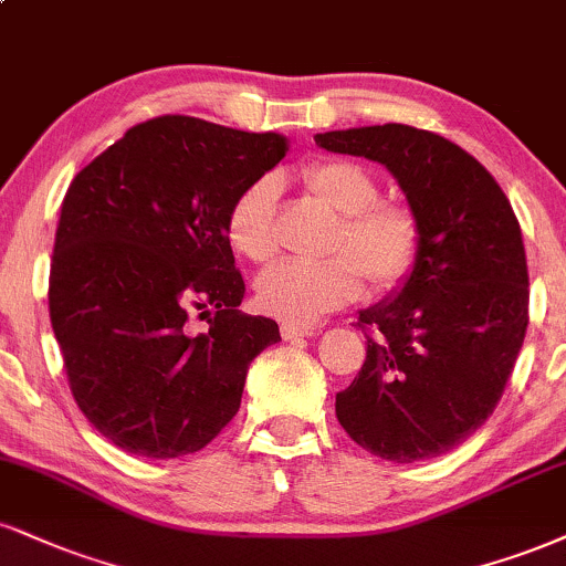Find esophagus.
I'll return each mask as SVG.
<instances>
[{"mask_svg":"<svg viewBox=\"0 0 566 566\" xmlns=\"http://www.w3.org/2000/svg\"><path fill=\"white\" fill-rule=\"evenodd\" d=\"M279 332H282L284 339H303V337L316 335V332H313V326H297V324H287V322L279 326Z\"/></svg>","mask_w":566,"mask_h":566,"instance_id":"esophagus-1","label":"esophagus"}]
</instances>
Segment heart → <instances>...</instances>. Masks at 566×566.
Wrapping results in <instances>:
<instances>
[{
    "label": "heart",
    "instance_id": "heart-1",
    "mask_svg": "<svg viewBox=\"0 0 566 566\" xmlns=\"http://www.w3.org/2000/svg\"><path fill=\"white\" fill-rule=\"evenodd\" d=\"M303 187L313 200L339 216L326 261H282L255 282L258 305L287 324H316L364 292H390L411 276L421 253V229L411 208L377 202L379 187L364 168L348 160L313 163L303 171ZM279 184L255 179L231 200L227 240L237 255L253 263L276 253Z\"/></svg>",
    "mask_w": 566,
    "mask_h": 566
}]
</instances>
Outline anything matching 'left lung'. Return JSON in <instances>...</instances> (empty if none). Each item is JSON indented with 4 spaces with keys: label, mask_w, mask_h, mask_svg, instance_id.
<instances>
[{
    "label": "left lung",
    "mask_w": 566,
    "mask_h": 566,
    "mask_svg": "<svg viewBox=\"0 0 566 566\" xmlns=\"http://www.w3.org/2000/svg\"><path fill=\"white\" fill-rule=\"evenodd\" d=\"M313 139L385 166L421 229L411 276L358 313L374 337L337 392V419L379 459H434L485 424L520 356L530 303L520 221L485 166L440 134L385 124Z\"/></svg>",
    "instance_id": "1"
}]
</instances>
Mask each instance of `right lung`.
I'll list each match as a JSON object with an SVG mask.
<instances>
[{
	"mask_svg": "<svg viewBox=\"0 0 566 566\" xmlns=\"http://www.w3.org/2000/svg\"><path fill=\"white\" fill-rule=\"evenodd\" d=\"M287 136L189 115L128 128L67 187L50 318L73 398L102 438L145 459L206 448L240 411L276 322L237 311L227 210L287 155ZM209 316L195 333L188 318Z\"/></svg>",
	"mask_w": 566,
	"mask_h": 566,
	"instance_id": "1",
	"label": "right lung"
}]
</instances>
